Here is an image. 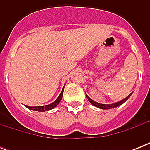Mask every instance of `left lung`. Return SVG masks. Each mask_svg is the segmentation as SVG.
<instances>
[{"instance_id": "left-lung-1", "label": "left lung", "mask_w": 150, "mask_h": 150, "mask_svg": "<svg viewBox=\"0 0 150 150\" xmlns=\"http://www.w3.org/2000/svg\"><path fill=\"white\" fill-rule=\"evenodd\" d=\"M132 94V93L129 94V95H128L127 97H125V99H123L122 100H121V101H119V102H117V103H111V104H103V103H100L95 102L94 100H93L92 99L89 98V96H87L86 94V95L87 99L89 100V101L90 102V103H91V104H93V106H95V107H99V108H100V109L107 110V109H111V108H114V107H118V106H120V105L123 104L125 102L126 100H128V99L130 97Z\"/></svg>"}]
</instances>
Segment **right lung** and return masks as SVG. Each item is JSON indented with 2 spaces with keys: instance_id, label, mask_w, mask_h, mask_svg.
<instances>
[{
  "instance_id": "add662e5",
  "label": "right lung",
  "mask_w": 150,
  "mask_h": 150,
  "mask_svg": "<svg viewBox=\"0 0 150 150\" xmlns=\"http://www.w3.org/2000/svg\"><path fill=\"white\" fill-rule=\"evenodd\" d=\"M64 89V86L63 87L62 89V91H61V94L59 95V96L57 98V100L53 102L50 104L46 105V106H38V107H29V106H26L25 105V107L28 108V109H30L32 110H36V111H40V112H44V111H47V110H50L54 109V107H56L57 105L59 104V103L61 102V99H62V96H63V92Z\"/></svg>"
}]
</instances>
